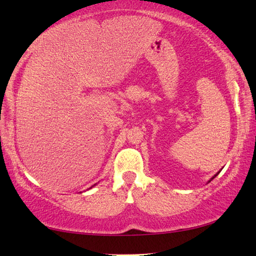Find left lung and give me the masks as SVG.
<instances>
[{"label": "left lung", "mask_w": 256, "mask_h": 256, "mask_svg": "<svg viewBox=\"0 0 256 256\" xmlns=\"http://www.w3.org/2000/svg\"><path fill=\"white\" fill-rule=\"evenodd\" d=\"M218 174H220V172H217V174H216L215 176H212V178H210V180H208V182H210V181H212V180L214 178H215V176H218Z\"/></svg>", "instance_id": "1"}]
</instances>
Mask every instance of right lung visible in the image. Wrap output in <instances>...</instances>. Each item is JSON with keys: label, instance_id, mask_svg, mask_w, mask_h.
I'll list each match as a JSON object with an SVG mask.
<instances>
[{"label": "right lung", "instance_id": "right-lung-1", "mask_svg": "<svg viewBox=\"0 0 256 256\" xmlns=\"http://www.w3.org/2000/svg\"><path fill=\"white\" fill-rule=\"evenodd\" d=\"M94 186H95V184H94ZM90 188H92V187H90Z\"/></svg>", "mask_w": 256, "mask_h": 256}]
</instances>
